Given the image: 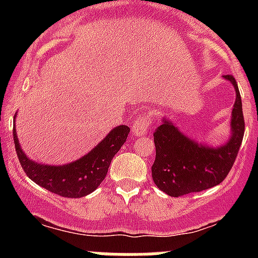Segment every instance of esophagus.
Instances as JSON below:
<instances>
[{"mask_svg":"<svg viewBox=\"0 0 258 258\" xmlns=\"http://www.w3.org/2000/svg\"><path fill=\"white\" fill-rule=\"evenodd\" d=\"M151 124V116L150 114H144V116L137 117L136 121L132 124V134L134 136L140 137L145 136L147 134V128Z\"/></svg>","mask_w":258,"mask_h":258,"instance_id":"1","label":"esophagus"}]
</instances>
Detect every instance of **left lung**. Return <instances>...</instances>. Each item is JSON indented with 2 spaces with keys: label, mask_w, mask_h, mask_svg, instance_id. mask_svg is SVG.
Listing matches in <instances>:
<instances>
[{
  "label": "left lung",
  "mask_w": 258,
  "mask_h": 258,
  "mask_svg": "<svg viewBox=\"0 0 258 258\" xmlns=\"http://www.w3.org/2000/svg\"><path fill=\"white\" fill-rule=\"evenodd\" d=\"M223 79L230 81L236 92L231 135L226 144L217 147L199 144L167 118H162V123L153 135L156 160L152 166V178L156 186L168 196H183L217 186L232 168L243 139L244 121L235 77L226 75Z\"/></svg>",
  "instance_id": "1"
}]
</instances>
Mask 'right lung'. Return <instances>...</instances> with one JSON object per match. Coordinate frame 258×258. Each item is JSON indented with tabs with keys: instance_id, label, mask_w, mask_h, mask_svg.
Segmentation results:
<instances>
[{
	"instance_id": "1",
	"label": "right lung",
	"mask_w": 258,
	"mask_h": 258,
	"mask_svg": "<svg viewBox=\"0 0 258 258\" xmlns=\"http://www.w3.org/2000/svg\"><path fill=\"white\" fill-rule=\"evenodd\" d=\"M128 134L130 128L124 124L114 127L100 144L79 160L66 165L51 166L38 163L26 156L18 142L16 127H14L15 147L26 175L52 194L69 199L87 196L100 186L107 175L113 156L126 142Z\"/></svg>"
}]
</instances>
